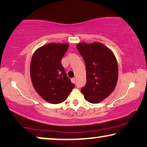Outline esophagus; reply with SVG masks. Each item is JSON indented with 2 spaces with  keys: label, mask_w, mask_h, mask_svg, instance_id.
<instances>
[{
  "label": "esophagus",
  "mask_w": 147,
  "mask_h": 147,
  "mask_svg": "<svg viewBox=\"0 0 147 147\" xmlns=\"http://www.w3.org/2000/svg\"><path fill=\"white\" fill-rule=\"evenodd\" d=\"M76 82H77V81H76V78H72V79H71V82H72V83H73V84H76Z\"/></svg>",
  "instance_id": "obj_1"
}]
</instances>
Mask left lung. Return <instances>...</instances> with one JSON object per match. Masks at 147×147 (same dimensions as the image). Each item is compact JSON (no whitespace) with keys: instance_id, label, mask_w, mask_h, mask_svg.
Returning <instances> with one entry per match:
<instances>
[{"instance_id":"left-lung-1","label":"left lung","mask_w":147,"mask_h":147,"mask_svg":"<svg viewBox=\"0 0 147 147\" xmlns=\"http://www.w3.org/2000/svg\"><path fill=\"white\" fill-rule=\"evenodd\" d=\"M77 49L86 66V84L81 89L88 102L97 104L114 91L118 77L114 53L100 43H79Z\"/></svg>"}]
</instances>
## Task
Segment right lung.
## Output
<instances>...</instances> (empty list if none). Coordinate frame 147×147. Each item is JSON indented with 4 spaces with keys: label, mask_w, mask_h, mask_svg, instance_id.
I'll return each instance as SVG.
<instances>
[{
    "label": "right lung",
    "mask_w": 147,
    "mask_h": 147,
    "mask_svg": "<svg viewBox=\"0 0 147 147\" xmlns=\"http://www.w3.org/2000/svg\"><path fill=\"white\" fill-rule=\"evenodd\" d=\"M68 46L67 43L47 44L36 50L32 57L30 74L33 86L49 103L65 101L75 87L61 65Z\"/></svg>",
    "instance_id": "1"
}]
</instances>
